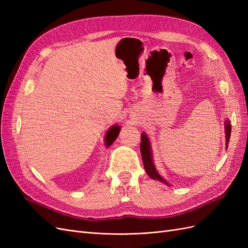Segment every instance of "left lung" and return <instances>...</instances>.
Here are the masks:
<instances>
[{"instance_id": "left-lung-1", "label": "left lung", "mask_w": 248, "mask_h": 248, "mask_svg": "<svg viewBox=\"0 0 248 248\" xmlns=\"http://www.w3.org/2000/svg\"><path fill=\"white\" fill-rule=\"evenodd\" d=\"M226 134H227V145L230 140V137H231V130H232V126L231 123L229 121H226ZM140 154H141V158H142V163H144V167H145V170L148 174V176L154 179V180H158L160 182L163 183H167V181H164V180L159 176L158 172L156 171V169L153 164L152 161V154H151V148H150V142L148 138L146 137V134L142 133L140 136Z\"/></svg>"}]
</instances>
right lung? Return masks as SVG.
I'll list each match as a JSON object with an SVG mask.
<instances>
[{
    "label": "right lung",
    "mask_w": 248,
    "mask_h": 248,
    "mask_svg": "<svg viewBox=\"0 0 248 248\" xmlns=\"http://www.w3.org/2000/svg\"><path fill=\"white\" fill-rule=\"evenodd\" d=\"M119 132H120L119 126H112L111 128L108 131L107 137H106V144L108 146L112 144V141H114L117 139V137L119 136Z\"/></svg>",
    "instance_id": "1"
}]
</instances>
